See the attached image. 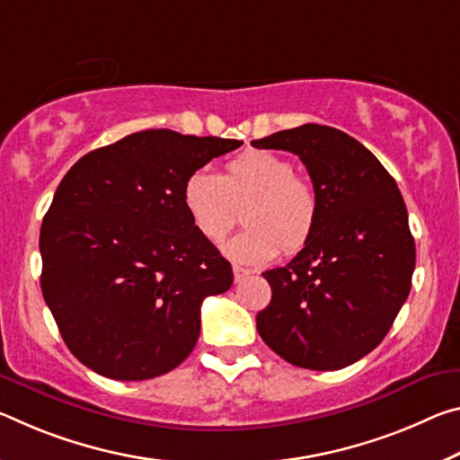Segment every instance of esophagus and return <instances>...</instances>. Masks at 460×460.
Here are the masks:
<instances>
[{
    "mask_svg": "<svg viewBox=\"0 0 460 460\" xmlns=\"http://www.w3.org/2000/svg\"><path fill=\"white\" fill-rule=\"evenodd\" d=\"M247 276H250V270H245L242 266H233V279H235V282L245 280Z\"/></svg>",
    "mask_w": 460,
    "mask_h": 460,
    "instance_id": "1",
    "label": "esophagus"
}]
</instances>
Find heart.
I'll use <instances>...</instances> for the list:
<instances>
[{
  "label": "heart",
  "mask_w": 460,
  "mask_h": 460,
  "mask_svg": "<svg viewBox=\"0 0 460 460\" xmlns=\"http://www.w3.org/2000/svg\"><path fill=\"white\" fill-rule=\"evenodd\" d=\"M192 227L210 243H218L237 221V207L247 204V229L225 243V253L239 264L258 266L284 253L301 252L315 231L319 199L295 164L268 149H252L225 165V173L208 167L190 172L181 186Z\"/></svg>",
  "instance_id": "obj_1"
}]
</instances>
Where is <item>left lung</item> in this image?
<instances>
[{"instance_id": "obj_1", "label": "left lung", "mask_w": 460, "mask_h": 460, "mask_svg": "<svg viewBox=\"0 0 460 460\" xmlns=\"http://www.w3.org/2000/svg\"><path fill=\"white\" fill-rule=\"evenodd\" d=\"M252 145L298 155L319 199L309 243L261 274L272 301L258 313V333L295 367H349L381 344L410 295L415 243L403 196L373 153L338 128L309 122Z\"/></svg>"}]
</instances>
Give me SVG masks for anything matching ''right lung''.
<instances>
[{"label": "right lung", "mask_w": 460, "mask_h": 460, "mask_svg": "<svg viewBox=\"0 0 460 460\" xmlns=\"http://www.w3.org/2000/svg\"><path fill=\"white\" fill-rule=\"evenodd\" d=\"M243 141L133 133L65 173L40 227L42 296L71 354L102 376L145 381L192 352L200 305L233 270L181 204L190 172Z\"/></svg>", "instance_id": "1"}]
</instances>
